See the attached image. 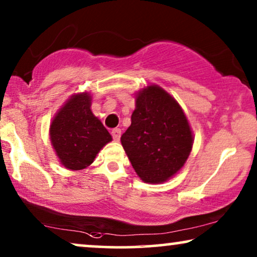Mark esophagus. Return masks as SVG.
Segmentation results:
<instances>
[{
    "mask_svg": "<svg viewBox=\"0 0 257 257\" xmlns=\"http://www.w3.org/2000/svg\"><path fill=\"white\" fill-rule=\"evenodd\" d=\"M111 135H112V138L115 142H118L119 139H120V136H121V130L120 128H113L111 131Z\"/></svg>",
    "mask_w": 257,
    "mask_h": 257,
    "instance_id": "1",
    "label": "esophagus"
}]
</instances>
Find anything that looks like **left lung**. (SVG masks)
I'll use <instances>...</instances> for the list:
<instances>
[{
  "mask_svg": "<svg viewBox=\"0 0 257 257\" xmlns=\"http://www.w3.org/2000/svg\"><path fill=\"white\" fill-rule=\"evenodd\" d=\"M120 140L137 174L150 184L164 182L177 173L193 145L180 105L157 85L147 86L137 96L131 126Z\"/></svg>",
  "mask_w": 257,
  "mask_h": 257,
  "instance_id": "left-lung-1",
  "label": "left lung"
}]
</instances>
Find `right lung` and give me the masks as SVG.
<instances>
[{
  "label": "right lung",
  "instance_id": "1",
  "mask_svg": "<svg viewBox=\"0 0 257 257\" xmlns=\"http://www.w3.org/2000/svg\"><path fill=\"white\" fill-rule=\"evenodd\" d=\"M89 93L73 96L63 106L50 126V139L62 165L72 171L93 163L101 147L112 138L91 111Z\"/></svg>",
  "mask_w": 257,
  "mask_h": 257
}]
</instances>
